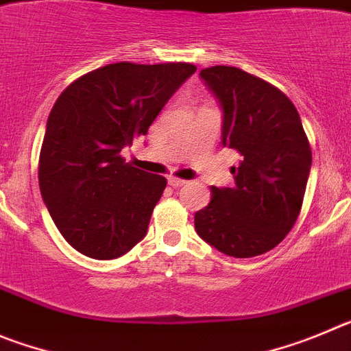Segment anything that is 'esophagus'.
Here are the masks:
<instances>
[{"label":"esophagus","mask_w":351,"mask_h":351,"mask_svg":"<svg viewBox=\"0 0 351 351\" xmlns=\"http://www.w3.org/2000/svg\"><path fill=\"white\" fill-rule=\"evenodd\" d=\"M168 183L169 185H171V187H182V185H185V180H182V178H176V176H169L168 178Z\"/></svg>","instance_id":"esophagus-1"}]
</instances>
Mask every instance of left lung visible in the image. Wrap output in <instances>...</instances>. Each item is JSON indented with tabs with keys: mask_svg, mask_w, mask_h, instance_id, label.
Masks as SVG:
<instances>
[{
	"mask_svg": "<svg viewBox=\"0 0 351 351\" xmlns=\"http://www.w3.org/2000/svg\"><path fill=\"white\" fill-rule=\"evenodd\" d=\"M223 110L222 145L241 154L234 187H211L194 217L208 245L236 258L273 250L290 232L304 199L311 147L292 101L274 85L232 66L201 69Z\"/></svg>",
	"mask_w": 351,
	"mask_h": 351,
	"instance_id": "8db88e82",
	"label": "left lung"
}]
</instances>
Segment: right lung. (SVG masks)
Here are the masks:
<instances>
[{"mask_svg": "<svg viewBox=\"0 0 351 351\" xmlns=\"http://www.w3.org/2000/svg\"><path fill=\"white\" fill-rule=\"evenodd\" d=\"M194 71L189 62H115L77 78L58 97L38 180L53 223L75 250L110 261L145 238L166 178L132 168L121 152L147 134Z\"/></svg>", "mask_w": 351, "mask_h": 351, "instance_id": "add662e5", "label": "right lung"}]
</instances>
